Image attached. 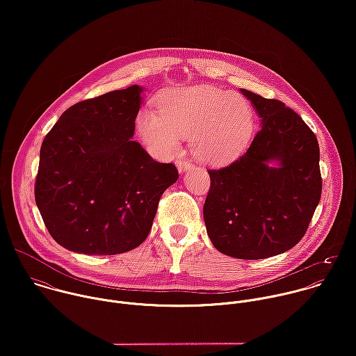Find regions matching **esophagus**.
Instances as JSON below:
<instances>
[{"label": "esophagus", "instance_id": "esophagus-1", "mask_svg": "<svg viewBox=\"0 0 356 356\" xmlns=\"http://www.w3.org/2000/svg\"><path fill=\"white\" fill-rule=\"evenodd\" d=\"M176 166H177V169H179L180 173H184V172H187L188 169L193 168V166H191V162L183 161V159H179V161L176 162Z\"/></svg>", "mask_w": 356, "mask_h": 356}]
</instances>
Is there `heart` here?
<instances>
[{
  "label": "heart",
  "mask_w": 356,
  "mask_h": 356,
  "mask_svg": "<svg viewBox=\"0 0 356 356\" xmlns=\"http://www.w3.org/2000/svg\"><path fill=\"white\" fill-rule=\"evenodd\" d=\"M136 128L161 156L176 155L179 136H190V147L201 162L222 165L246 150L255 132V117L242 95L195 86L166 91L158 101V114L142 110Z\"/></svg>",
  "instance_id": "obj_1"
}]
</instances>
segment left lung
<instances>
[{
	"label": "left lung",
	"instance_id": "1",
	"mask_svg": "<svg viewBox=\"0 0 356 356\" xmlns=\"http://www.w3.org/2000/svg\"><path fill=\"white\" fill-rule=\"evenodd\" d=\"M261 118L246 154L209 170L207 234L224 255L265 259L306 234L321 198L320 146L314 132L279 99L241 88Z\"/></svg>",
	"mask_w": 356,
	"mask_h": 356
}]
</instances>
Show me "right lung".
Listing matches in <instances>:
<instances>
[{
	"instance_id": "obj_1",
	"label": "right lung",
	"mask_w": 356,
	"mask_h": 356,
	"mask_svg": "<svg viewBox=\"0 0 356 356\" xmlns=\"http://www.w3.org/2000/svg\"><path fill=\"white\" fill-rule=\"evenodd\" d=\"M143 87L66 110L40 146L35 201L52 238L84 255H117L147 236L162 194L179 179L135 140Z\"/></svg>"
}]
</instances>
